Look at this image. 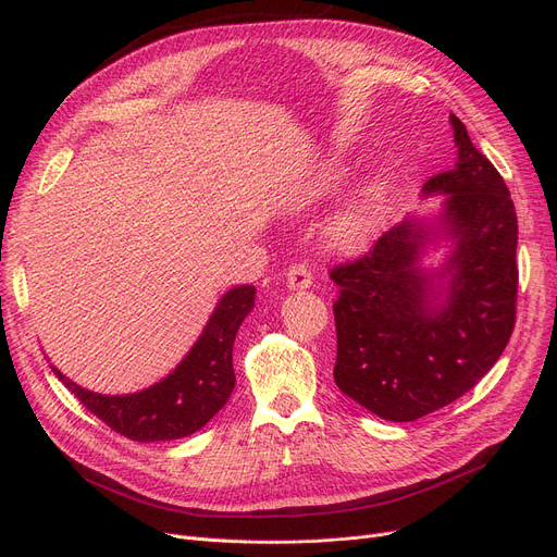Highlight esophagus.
I'll list each match as a JSON object with an SVG mask.
<instances>
[{
    "label": "esophagus",
    "instance_id": "34e87169",
    "mask_svg": "<svg viewBox=\"0 0 557 557\" xmlns=\"http://www.w3.org/2000/svg\"><path fill=\"white\" fill-rule=\"evenodd\" d=\"M311 284H313V277H311L309 267H305V263H294V267L286 271V286L290 290H305Z\"/></svg>",
    "mask_w": 557,
    "mask_h": 557
}]
</instances>
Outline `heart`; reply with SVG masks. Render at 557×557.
<instances>
[{
    "mask_svg": "<svg viewBox=\"0 0 557 557\" xmlns=\"http://www.w3.org/2000/svg\"><path fill=\"white\" fill-rule=\"evenodd\" d=\"M345 181V171L341 166H330L320 171L318 178L305 189V198L309 202L323 200L334 196ZM388 181L384 175H372L349 200L343 210L334 214L325 230V242L332 250L343 255H357L366 250L376 234L382 232L388 210Z\"/></svg>",
    "mask_w": 557,
    "mask_h": 557,
    "instance_id": "1",
    "label": "heart"
}]
</instances>
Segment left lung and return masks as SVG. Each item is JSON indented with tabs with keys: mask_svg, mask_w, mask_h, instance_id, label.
<instances>
[{
	"mask_svg": "<svg viewBox=\"0 0 557 557\" xmlns=\"http://www.w3.org/2000/svg\"><path fill=\"white\" fill-rule=\"evenodd\" d=\"M458 158L424 183L441 212L406 216L332 271L334 382L370 413L413 422L474 388L506 349L517 302V214L494 164L449 114ZM447 247L437 268L421 261Z\"/></svg>",
	"mask_w": 557,
	"mask_h": 557,
	"instance_id": "obj_1",
	"label": "left lung"
}]
</instances>
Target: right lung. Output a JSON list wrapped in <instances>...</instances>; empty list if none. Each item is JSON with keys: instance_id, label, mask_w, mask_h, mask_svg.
Listing matches in <instances>:
<instances>
[{"instance_id": "obj_1", "label": "right lung", "mask_w": 557, "mask_h": 557, "mask_svg": "<svg viewBox=\"0 0 557 557\" xmlns=\"http://www.w3.org/2000/svg\"><path fill=\"white\" fill-rule=\"evenodd\" d=\"M252 307L255 286L242 284L225 290L185 359L158 384L137 393L87 391L49 366L87 411L112 431L137 443L178 441L202 429L227 404L234 391L232 345Z\"/></svg>"}]
</instances>
